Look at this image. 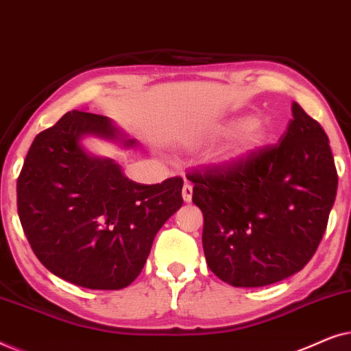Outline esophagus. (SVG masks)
<instances>
[{
  "instance_id": "1",
  "label": "esophagus",
  "mask_w": 351,
  "mask_h": 351,
  "mask_svg": "<svg viewBox=\"0 0 351 351\" xmlns=\"http://www.w3.org/2000/svg\"><path fill=\"white\" fill-rule=\"evenodd\" d=\"M182 196H184L185 203H190L191 201V196H193V185H191L190 182H185L184 184V189H182Z\"/></svg>"
}]
</instances>
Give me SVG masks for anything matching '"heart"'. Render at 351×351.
<instances>
[{
	"instance_id": "heart-1",
	"label": "heart",
	"mask_w": 351,
	"mask_h": 351,
	"mask_svg": "<svg viewBox=\"0 0 351 351\" xmlns=\"http://www.w3.org/2000/svg\"><path fill=\"white\" fill-rule=\"evenodd\" d=\"M237 126H241L238 129L237 138H234L233 145V156H243L246 153L257 150L267 142L268 132L265 124L258 119H244V121L234 123Z\"/></svg>"
}]
</instances>
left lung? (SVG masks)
I'll list each match as a JSON object with an SVG mask.
<instances>
[{
    "label": "left lung",
    "mask_w": 351,
    "mask_h": 351,
    "mask_svg": "<svg viewBox=\"0 0 351 351\" xmlns=\"http://www.w3.org/2000/svg\"><path fill=\"white\" fill-rule=\"evenodd\" d=\"M210 271L234 287H261L300 271L318 249L337 193L321 124L299 104L280 143L191 169Z\"/></svg>",
    "instance_id": "obj_1"
}]
</instances>
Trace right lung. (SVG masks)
Returning a JSON list of instances; mask_svg holds the SVG:
<instances>
[{"instance_id": "right-lung-1", "label": "right lung", "mask_w": 351, "mask_h": 351, "mask_svg": "<svg viewBox=\"0 0 351 351\" xmlns=\"http://www.w3.org/2000/svg\"><path fill=\"white\" fill-rule=\"evenodd\" d=\"M86 134L114 138L118 131L107 117L71 110L35 137L17 179L19 219L38 261L56 276L88 289H123L180 209L184 180H129L112 160L81 148Z\"/></svg>"}]
</instances>
